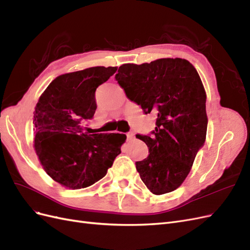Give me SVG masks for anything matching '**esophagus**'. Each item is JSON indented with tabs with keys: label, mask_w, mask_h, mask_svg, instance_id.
<instances>
[{
	"label": "esophagus",
	"mask_w": 250,
	"mask_h": 250,
	"mask_svg": "<svg viewBox=\"0 0 250 250\" xmlns=\"http://www.w3.org/2000/svg\"><path fill=\"white\" fill-rule=\"evenodd\" d=\"M133 138H134V133H133L132 131H130V132H128V133H127V140H128V141L132 140Z\"/></svg>",
	"instance_id": "1"
}]
</instances>
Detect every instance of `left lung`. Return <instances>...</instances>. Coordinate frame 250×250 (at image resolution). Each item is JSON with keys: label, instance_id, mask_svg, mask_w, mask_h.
I'll use <instances>...</instances> for the list:
<instances>
[{"label": "left lung", "instance_id": "obj_1", "mask_svg": "<svg viewBox=\"0 0 250 250\" xmlns=\"http://www.w3.org/2000/svg\"><path fill=\"white\" fill-rule=\"evenodd\" d=\"M116 79L128 99L157 116L151 137L137 134L150 152L135 164L141 179L155 195L176 190L207 137V94L197 71L187 59L161 58L122 64Z\"/></svg>", "mask_w": 250, "mask_h": 250}]
</instances>
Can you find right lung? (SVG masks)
<instances>
[{"label":"right lung","instance_id":"obj_1","mask_svg":"<svg viewBox=\"0 0 250 250\" xmlns=\"http://www.w3.org/2000/svg\"><path fill=\"white\" fill-rule=\"evenodd\" d=\"M117 66H94L62 74L41 95L34 110V149L42 169L66 188L78 190L106 175L121 153L125 134L83 132V120L92 119L97 87Z\"/></svg>","mask_w":250,"mask_h":250}]
</instances>
